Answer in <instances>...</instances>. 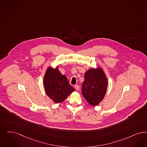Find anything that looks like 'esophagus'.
<instances>
[{
	"mask_svg": "<svg viewBox=\"0 0 147 147\" xmlns=\"http://www.w3.org/2000/svg\"><path fill=\"white\" fill-rule=\"evenodd\" d=\"M75 88L77 90H80V86L78 85H76V86H75Z\"/></svg>",
	"mask_w": 147,
	"mask_h": 147,
	"instance_id": "esophagus-1",
	"label": "esophagus"
}]
</instances>
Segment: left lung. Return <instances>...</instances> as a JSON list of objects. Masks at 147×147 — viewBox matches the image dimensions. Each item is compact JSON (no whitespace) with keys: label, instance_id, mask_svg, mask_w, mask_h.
<instances>
[{"label":"left lung","instance_id":"left-lung-1","mask_svg":"<svg viewBox=\"0 0 147 147\" xmlns=\"http://www.w3.org/2000/svg\"><path fill=\"white\" fill-rule=\"evenodd\" d=\"M108 80L102 69H91L84 74L82 94L91 105H97L106 94Z\"/></svg>","mask_w":147,"mask_h":147}]
</instances>
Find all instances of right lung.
Returning <instances> with one entry per match:
<instances>
[{
	"label": "right lung",
	"mask_w": 147,
	"mask_h": 147,
	"mask_svg": "<svg viewBox=\"0 0 147 147\" xmlns=\"http://www.w3.org/2000/svg\"><path fill=\"white\" fill-rule=\"evenodd\" d=\"M44 86L45 92L49 98L56 103H60L75 90L69 84L66 77L59 71L49 67L44 77Z\"/></svg>",
	"instance_id": "obj_1"
}]
</instances>
